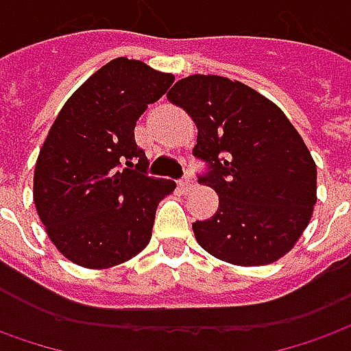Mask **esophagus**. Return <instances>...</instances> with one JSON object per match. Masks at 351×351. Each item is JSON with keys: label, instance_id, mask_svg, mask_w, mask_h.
Instances as JSON below:
<instances>
[{"label": "esophagus", "instance_id": "34e87169", "mask_svg": "<svg viewBox=\"0 0 351 351\" xmlns=\"http://www.w3.org/2000/svg\"><path fill=\"white\" fill-rule=\"evenodd\" d=\"M178 186H180V190H182L184 194H188V192H190V190L195 186V182L192 180V178H184V180H180V182H178Z\"/></svg>", "mask_w": 351, "mask_h": 351}]
</instances>
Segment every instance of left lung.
<instances>
[{
    "mask_svg": "<svg viewBox=\"0 0 351 351\" xmlns=\"http://www.w3.org/2000/svg\"><path fill=\"white\" fill-rule=\"evenodd\" d=\"M167 97L195 123L194 156L209 163L199 184L219 194L215 215L192 225L197 244L240 267L286 256L313 215L317 167L282 109L217 75L186 76Z\"/></svg>",
    "mask_w": 351,
    "mask_h": 351,
    "instance_id": "1",
    "label": "left lung"
}]
</instances>
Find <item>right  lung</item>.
I'll return each instance as SVG.
<instances>
[{"instance_id": "right-lung-1", "label": "right lung", "mask_w": 351, "mask_h": 351, "mask_svg": "<svg viewBox=\"0 0 351 351\" xmlns=\"http://www.w3.org/2000/svg\"><path fill=\"white\" fill-rule=\"evenodd\" d=\"M175 82L117 57L66 99L34 169V204L57 250L86 269H111L149 244L159 202L173 180L145 175L136 121Z\"/></svg>"}]
</instances>
